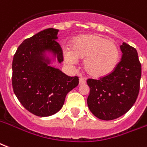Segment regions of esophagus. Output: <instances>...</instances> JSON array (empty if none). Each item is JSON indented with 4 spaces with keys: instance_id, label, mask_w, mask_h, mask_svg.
<instances>
[{
    "instance_id": "obj_1",
    "label": "esophagus",
    "mask_w": 147,
    "mask_h": 147,
    "mask_svg": "<svg viewBox=\"0 0 147 147\" xmlns=\"http://www.w3.org/2000/svg\"><path fill=\"white\" fill-rule=\"evenodd\" d=\"M86 83V81H85V79L83 78H80L79 79V86H82V85H84Z\"/></svg>"
}]
</instances>
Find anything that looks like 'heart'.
<instances>
[{"label":"heart","mask_w":147,"mask_h":147,"mask_svg":"<svg viewBox=\"0 0 147 147\" xmlns=\"http://www.w3.org/2000/svg\"><path fill=\"white\" fill-rule=\"evenodd\" d=\"M64 59L72 65L76 59H84L82 69L90 78L102 79L115 71L119 61L120 52L112 40L97 34L79 35L70 43V51H65Z\"/></svg>","instance_id":"1"}]
</instances>
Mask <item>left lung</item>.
<instances>
[{
    "label": "left lung",
    "mask_w": 147,
    "mask_h": 147,
    "mask_svg": "<svg viewBox=\"0 0 147 147\" xmlns=\"http://www.w3.org/2000/svg\"><path fill=\"white\" fill-rule=\"evenodd\" d=\"M121 60L109 76L88 79L87 104L101 120H114L128 112L137 99L141 79V64L136 50L126 43L120 46Z\"/></svg>",
    "instance_id": "8db88e82"
}]
</instances>
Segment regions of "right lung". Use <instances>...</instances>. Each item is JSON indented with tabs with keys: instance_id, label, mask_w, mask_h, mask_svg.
<instances>
[{
	"instance_id": "add662e5",
	"label": "right lung",
	"mask_w": 147,
	"mask_h": 147,
	"mask_svg": "<svg viewBox=\"0 0 147 147\" xmlns=\"http://www.w3.org/2000/svg\"><path fill=\"white\" fill-rule=\"evenodd\" d=\"M58 31L49 28L25 40L13 57L14 93L27 111L40 117L59 111L66 95L79 84L77 76H68L50 66L56 58L59 64L63 61L62 50L56 41Z\"/></svg>"
}]
</instances>
